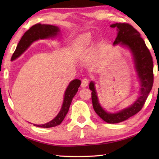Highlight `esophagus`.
Returning <instances> with one entry per match:
<instances>
[{
  "mask_svg": "<svg viewBox=\"0 0 159 159\" xmlns=\"http://www.w3.org/2000/svg\"><path fill=\"white\" fill-rule=\"evenodd\" d=\"M88 83H89V80L85 78V79H83L81 81V87L82 88L86 87V86H88Z\"/></svg>",
  "mask_w": 159,
  "mask_h": 159,
  "instance_id": "34e87169",
  "label": "esophagus"
}]
</instances>
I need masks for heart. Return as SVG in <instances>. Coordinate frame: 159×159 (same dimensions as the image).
I'll return each mask as SVG.
<instances>
[{
    "label": "heart",
    "instance_id": "b5f03b06",
    "mask_svg": "<svg viewBox=\"0 0 159 159\" xmlns=\"http://www.w3.org/2000/svg\"><path fill=\"white\" fill-rule=\"evenodd\" d=\"M90 37L85 36L80 40V41L79 42V48H83L86 46V45H88V44H90Z\"/></svg>",
    "mask_w": 159,
    "mask_h": 159
}]
</instances>
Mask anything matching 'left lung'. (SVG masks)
I'll use <instances>...</instances> for the list:
<instances>
[{
    "instance_id": "1",
    "label": "left lung",
    "mask_w": 159,
    "mask_h": 159,
    "mask_svg": "<svg viewBox=\"0 0 159 159\" xmlns=\"http://www.w3.org/2000/svg\"><path fill=\"white\" fill-rule=\"evenodd\" d=\"M116 27L118 35L114 45L120 43L127 46L133 53L135 67L141 82L139 97L134 104L116 114L106 112L102 108L95 92L93 82L90 83L89 88L92 90L93 107L95 111L104 121L109 123H117L127 120L135 115L142 109L154 83V64L152 57L140 34L133 26L128 23H116L111 25Z\"/></svg>"
}]
</instances>
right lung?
I'll return each instance as SVG.
<instances>
[{
    "label": "right lung",
    "mask_w": 159,
    "mask_h": 159,
    "mask_svg": "<svg viewBox=\"0 0 159 159\" xmlns=\"http://www.w3.org/2000/svg\"><path fill=\"white\" fill-rule=\"evenodd\" d=\"M60 29L56 26L49 25H41V24H36L32 26L31 27L26 31L24 36L21 37V40L16 48L15 51L13 53L11 57V60H14L16 58L22 54L27 49L32 43L39 39H48L50 37L55 36L57 34ZM80 85V80L79 79H75L69 83L68 88H66L64 93V99L63 102L62 107L60 111L52 120L49 123L43 125H34L41 128H51L59 125L63 121L64 118H65L67 112L69 111L70 104L71 103L72 99L76 95L79 90V86Z\"/></svg>",
    "instance_id": "1"
}]
</instances>
